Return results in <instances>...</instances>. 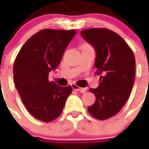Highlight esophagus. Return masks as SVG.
Instances as JSON below:
<instances>
[{"instance_id": "34e87169", "label": "esophagus", "mask_w": 149, "mask_h": 149, "mask_svg": "<svg viewBox=\"0 0 149 149\" xmlns=\"http://www.w3.org/2000/svg\"><path fill=\"white\" fill-rule=\"evenodd\" d=\"M72 88L74 89V90H77V91H80L81 93H85L86 91V89L85 88H81L79 87L76 84H72Z\"/></svg>"}]
</instances>
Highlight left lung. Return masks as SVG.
Segmentation results:
<instances>
[{"mask_svg":"<svg viewBox=\"0 0 149 149\" xmlns=\"http://www.w3.org/2000/svg\"><path fill=\"white\" fill-rule=\"evenodd\" d=\"M81 35L96 52L95 74L100 76L98 87L89 89L96 101L88 111L99 120L107 119L118 114L131 94L135 81V56L127 43L110 30L88 29Z\"/></svg>","mask_w":149,"mask_h":149,"instance_id":"1","label":"left lung"}]
</instances>
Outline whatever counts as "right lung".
Masks as SVG:
<instances>
[{
	"label": "right lung",
	"mask_w": 149,
	"mask_h": 149,
	"mask_svg": "<svg viewBox=\"0 0 149 149\" xmlns=\"http://www.w3.org/2000/svg\"><path fill=\"white\" fill-rule=\"evenodd\" d=\"M76 31L42 30L28 39L13 64V81L29 113L42 122L53 121L62 113L72 89L48 81L60 64Z\"/></svg>",
	"instance_id": "add662e5"
}]
</instances>
